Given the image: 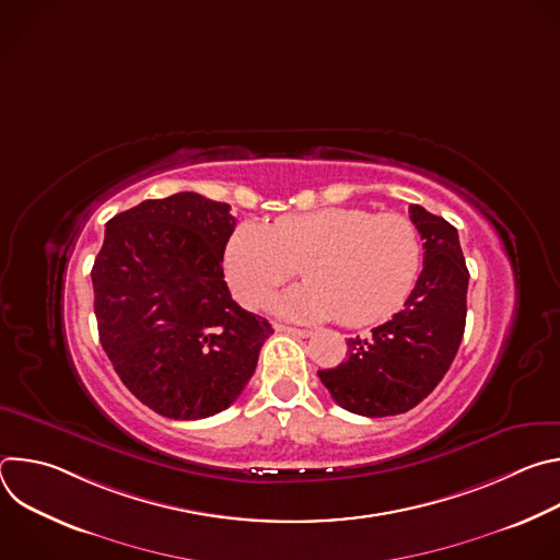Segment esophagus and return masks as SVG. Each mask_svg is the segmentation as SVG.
I'll return each mask as SVG.
<instances>
[{"label": "esophagus", "mask_w": 560, "mask_h": 560, "mask_svg": "<svg viewBox=\"0 0 560 560\" xmlns=\"http://www.w3.org/2000/svg\"><path fill=\"white\" fill-rule=\"evenodd\" d=\"M275 330H277V332H285V335H292V337H301V339H305V337H310V335H312L310 330L290 328V326H283V324H275Z\"/></svg>", "instance_id": "esophagus-1"}]
</instances>
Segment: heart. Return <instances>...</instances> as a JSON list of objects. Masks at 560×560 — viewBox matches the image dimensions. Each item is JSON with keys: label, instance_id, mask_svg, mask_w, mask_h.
I'll use <instances>...</instances> for the list:
<instances>
[{"label": "heart", "instance_id": "obj_1", "mask_svg": "<svg viewBox=\"0 0 560 560\" xmlns=\"http://www.w3.org/2000/svg\"><path fill=\"white\" fill-rule=\"evenodd\" d=\"M296 268L307 283L275 299L277 314L376 324L410 294L421 268V234L401 212L322 208L279 217L272 225L244 223L230 236L225 272L246 305L264 303Z\"/></svg>", "mask_w": 560, "mask_h": 560}]
</instances>
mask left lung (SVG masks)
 <instances>
[{"instance_id":"1","label":"left lung","mask_w":560,"mask_h":560,"mask_svg":"<svg viewBox=\"0 0 560 560\" xmlns=\"http://www.w3.org/2000/svg\"><path fill=\"white\" fill-rule=\"evenodd\" d=\"M423 238V270L401 312L368 337L348 339V357L318 378L335 401L361 417H394L419 406L450 370L465 330L467 281L458 232L410 206Z\"/></svg>"}]
</instances>
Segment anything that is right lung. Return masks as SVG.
Listing matches in <instances>:
<instances>
[{
	"mask_svg": "<svg viewBox=\"0 0 560 560\" xmlns=\"http://www.w3.org/2000/svg\"><path fill=\"white\" fill-rule=\"evenodd\" d=\"M234 225L228 203L197 192L141 201L106 223L91 272L100 341L121 383L162 417L230 408L275 332L230 296Z\"/></svg>",
	"mask_w": 560,
	"mask_h": 560,
	"instance_id": "obj_1",
	"label": "right lung"
}]
</instances>
